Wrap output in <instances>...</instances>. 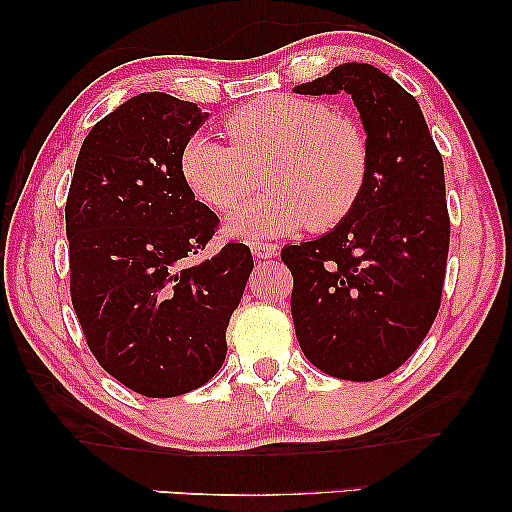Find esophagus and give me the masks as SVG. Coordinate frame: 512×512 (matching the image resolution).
Wrapping results in <instances>:
<instances>
[{"label": "esophagus", "instance_id": "1", "mask_svg": "<svg viewBox=\"0 0 512 512\" xmlns=\"http://www.w3.org/2000/svg\"><path fill=\"white\" fill-rule=\"evenodd\" d=\"M251 254L256 258H272L277 254V247L270 242H251Z\"/></svg>", "mask_w": 512, "mask_h": 512}]
</instances>
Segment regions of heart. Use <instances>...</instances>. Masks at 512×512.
Instances as JSON below:
<instances>
[{"mask_svg":"<svg viewBox=\"0 0 512 512\" xmlns=\"http://www.w3.org/2000/svg\"><path fill=\"white\" fill-rule=\"evenodd\" d=\"M230 142L207 132L179 153L184 184L202 205L230 212L254 188V165L270 188L226 223L240 240H261L310 226L328 230L359 205L370 174V144L352 118L310 97L275 95L244 104L223 123Z\"/></svg>","mask_w":512,"mask_h":512,"instance_id":"b5f03b06","label":"heart"}]
</instances>
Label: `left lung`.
<instances>
[{
	"label": "left lung",
	"mask_w": 512,
	"mask_h": 512,
	"mask_svg": "<svg viewBox=\"0 0 512 512\" xmlns=\"http://www.w3.org/2000/svg\"><path fill=\"white\" fill-rule=\"evenodd\" d=\"M293 90L352 95L370 144L352 214L282 249L298 345L326 375L380 380L415 354L440 307L450 251L443 156L415 97L373 65L345 62Z\"/></svg>",
	"instance_id": "1"
}]
</instances>
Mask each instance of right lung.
<instances>
[{"label": "right lung", "mask_w": 512, "mask_h": 512, "mask_svg": "<svg viewBox=\"0 0 512 512\" xmlns=\"http://www.w3.org/2000/svg\"><path fill=\"white\" fill-rule=\"evenodd\" d=\"M207 116L165 93L132 97L83 139L67 195L69 293L83 335L111 377L149 398L219 373L254 270L240 242L191 263L219 228L179 172Z\"/></svg>", "instance_id": "obj_1"}]
</instances>
